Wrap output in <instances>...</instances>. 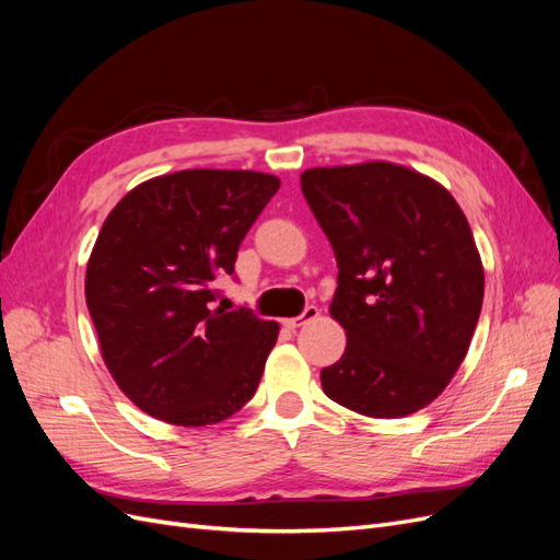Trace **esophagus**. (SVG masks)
Here are the masks:
<instances>
[{
  "mask_svg": "<svg viewBox=\"0 0 560 560\" xmlns=\"http://www.w3.org/2000/svg\"><path fill=\"white\" fill-rule=\"evenodd\" d=\"M317 315H319V308H317V306H306V311H303L299 317H287V319H284V327H287V329L303 327V325H308V322L317 319Z\"/></svg>",
  "mask_w": 560,
  "mask_h": 560,
  "instance_id": "obj_1",
  "label": "esophagus"
}]
</instances>
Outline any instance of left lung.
Instances as JSON below:
<instances>
[{"label":"left lung","instance_id":"1","mask_svg":"<svg viewBox=\"0 0 560 560\" xmlns=\"http://www.w3.org/2000/svg\"><path fill=\"white\" fill-rule=\"evenodd\" d=\"M301 191L336 254L329 313L348 338L322 389L369 418L425 409L460 369L483 303L467 217L442 184L387 161L311 167Z\"/></svg>","mask_w":560,"mask_h":560}]
</instances>
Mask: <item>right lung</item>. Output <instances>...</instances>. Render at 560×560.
I'll list each match as a JSON object with an SVG mask.
<instances>
[{
	"label": "right lung",
	"instance_id": "add662e5",
	"mask_svg": "<svg viewBox=\"0 0 560 560\" xmlns=\"http://www.w3.org/2000/svg\"><path fill=\"white\" fill-rule=\"evenodd\" d=\"M280 189L254 171H179L135 186L86 266V306L121 393L182 428L222 422L254 397L280 325L217 306L249 226Z\"/></svg>",
	"mask_w": 560,
	"mask_h": 560
}]
</instances>
